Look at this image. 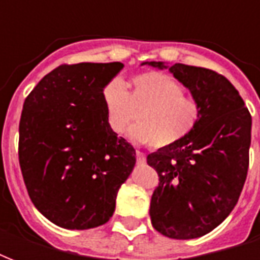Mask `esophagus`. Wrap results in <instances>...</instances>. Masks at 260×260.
<instances>
[{
    "label": "esophagus",
    "mask_w": 260,
    "mask_h": 260,
    "mask_svg": "<svg viewBox=\"0 0 260 260\" xmlns=\"http://www.w3.org/2000/svg\"><path fill=\"white\" fill-rule=\"evenodd\" d=\"M145 161H146V156L142 152H139V150H136V163L143 164Z\"/></svg>",
    "instance_id": "obj_1"
}]
</instances>
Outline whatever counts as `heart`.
Here are the masks:
<instances>
[{
  "label": "heart",
  "instance_id": "obj_1",
  "mask_svg": "<svg viewBox=\"0 0 260 260\" xmlns=\"http://www.w3.org/2000/svg\"><path fill=\"white\" fill-rule=\"evenodd\" d=\"M102 102L114 134H122L138 113V124L131 128L128 136L156 149L178 145L201 118V104L184 96L180 83L161 72L136 75L128 91L121 82L111 80L103 87Z\"/></svg>",
  "mask_w": 260,
  "mask_h": 260
}]
</instances>
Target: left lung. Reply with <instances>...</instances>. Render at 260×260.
Returning <instances> with one entry per match:
<instances>
[{
	"label": "left lung",
	"mask_w": 260,
	"mask_h": 260,
	"mask_svg": "<svg viewBox=\"0 0 260 260\" xmlns=\"http://www.w3.org/2000/svg\"><path fill=\"white\" fill-rule=\"evenodd\" d=\"M201 104V118L185 139L147 156L158 174L150 218L160 234L191 240L221 224L238 202L249 166L251 114L227 78L212 69L164 62Z\"/></svg>",
	"instance_id": "obj_1"
}]
</instances>
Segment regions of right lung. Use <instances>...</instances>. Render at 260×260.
I'll list each match as a JSON object with an SVG mask.
<instances>
[{"instance_id":"right-lung-1","label":"right lung","mask_w":260,"mask_h":260,"mask_svg":"<svg viewBox=\"0 0 260 260\" xmlns=\"http://www.w3.org/2000/svg\"><path fill=\"white\" fill-rule=\"evenodd\" d=\"M121 62L61 65L26 97L19 164L33 205L62 229L107 223L136 163L134 146L110 129L102 90Z\"/></svg>"}]
</instances>
